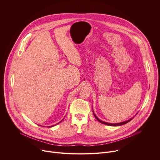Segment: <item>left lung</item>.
I'll list each match as a JSON object with an SVG mask.
<instances>
[{"mask_svg": "<svg viewBox=\"0 0 160 160\" xmlns=\"http://www.w3.org/2000/svg\"><path fill=\"white\" fill-rule=\"evenodd\" d=\"M94 115L95 118H96L99 122H101V123H103V124L107 125H109V126H119V125H124V124L127 123L128 122H129L130 121H131V120H132V118H131V119H130V120H127V121H125V122H122V123H106V122H102V121L100 120L95 115L94 113Z\"/></svg>", "mask_w": 160, "mask_h": 160, "instance_id": "8db88e82", "label": "left lung"}]
</instances>
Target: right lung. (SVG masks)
<instances>
[{
  "label": "right lung",
  "mask_w": 160,
  "mask_h": 160,
  "mask_svg": "<svg viewBox=\"0 0 160 160\" xmlns=\"http://www.w3.org/2000/svg\"><path fill=\"white\" fill-rule=\"evenodd\" d=\"M53 126H54V125H53ZM53 126H51V127H53Z\"/></svg>",
  "instance_id": "add662e5"
}]
</instances>
